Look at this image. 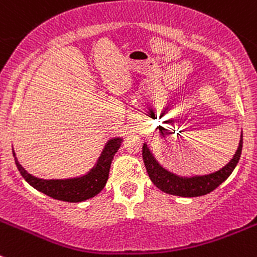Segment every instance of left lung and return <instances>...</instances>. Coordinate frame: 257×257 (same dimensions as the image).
I'll return each mask as SVG.
<instances>
[{"label":"left lung","instance_id":"obj_1","mask_svg":"<svg viewBox=\"0 0 257 257\" xmlns=\"http://www.w3.org/2000/svg\"><path fill=\"white\" fill-rule=\"evenodd\" d=\"M142 152H143L142 154H143V161L146 164L147 172H148L149 178L153 182L154 186H157L161 191L169 193V195L181 196V197H198V196L207 195L213 189L217 188L232 173L235 167L237 166L238 161H240L241 152H242V134H241L238 148L232 159L225 167H222L220 171L211 174H205V176H177V174L167 171L157 162L147 143L143 144Z\"/></svg>","mask_w":257,"mask_h":257}]
</instances>
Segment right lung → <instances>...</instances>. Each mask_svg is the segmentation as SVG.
Listing matches in <instances>:
<instances>
[{
	"label": "right lung",
	"instance_id": "obj_1",
	"mask_svg": "<svg viewBox=\"0 0 257 257\" xmlns=\"http://www.w3.org/2000/svg\"><path fill=\"white\" fill-rule=\"evenodd\" d=\"M121 142L123 139L119 137L106 142L98 162L88 173L81 177L68 179L37 178V177L27 173L26 169L19 163L14 149H12V153H14L17 169L30 186L55 200L65 201V202H83V201L96 196L104 188L106 181H108L111 161L114 158V154L120 148Z\"/></svg>",
	"mask_w": 257,
	"mask_h": 257
}]
</instances>
